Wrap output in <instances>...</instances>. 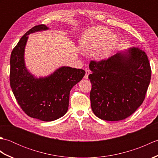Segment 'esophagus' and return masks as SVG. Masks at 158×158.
Here are the masks:
<instances>
[{
	"mask_svg": "<svg viewBox=\"0 0 158 158\" xmlns=\"http://www.w3.org/2000/svg\"><path fill=\"white\" fill-rule=\"evenodd\" d=\"M89 74H90L89 70H88V69H86L85 70V77H84L85 79H88V76H89Z\"/></svg>",
	"mask_w": 158,
	"mask_h": 158,
	"instance_id": "34e87169",
	"label": "esophagus"
}]
</instances>
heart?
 Returning a JSON list of instances; mask_svg holds the SVG:
<instances>
[{
	"instance_id": "b5f03b06",
	"label": "heart",
	"mask_w": 158,
	"mask_h": 158,
	"mask_svg": "<svg viewBox=\"0 0 158 158\" xmlns=\"http://www.w3.org/2000/svg\"><path fill=\"white\" fill-rule=\"evenodd\" d=\"M117 44V37L102 26H93L83 32L79 41L81 52H94L96 61H102L112 54Z\"/></svg>"
}]
</instances>
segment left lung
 <instances>
[{
  "instance_id": "8db88e82",
  "label": "left lung",
  "mask_w": 158,
  "mask_h": 158,
  "mask_svg": "<svg viewBox=\"0 0 158 158\" xmlns=\"http://www.w3.org/2000/svg\"><path fill=\"white\" fill-rule=\"evenodd\" d=\"M89 69L91 106L98 118L123 120L142 105L152 73L145 52L130 48L107 60L91 61Z\"/></svg>"
}]
</instances>
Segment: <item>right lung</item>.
<instances>
[{
    "mask_svg": "<svg viewBox=\"0 0 158 158\" xmlns=\"http://www.w3.org/2000/svg\"><path fill=\"white\" fill-rule=\"evenodd\" d=\"M49 29L41 24L29 30L13 49L10 58V85L18 103L28 116L43 122H52L65 115L70 90L85 74L82 69L66 66L45 77H36L29 71L24 58L28 35Z\"/></svg>",
    "mask_w": 158,
    "mask_h": 158,
    "instance_id": "obj_1",
    "label": "right lung"
}]
</instances>
